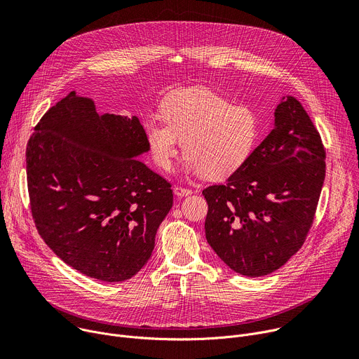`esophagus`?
Listing matches in <instances>:
<instances>
[{
  "label": "esophagus",
  "mask_w": 359,
  "mask_h": 359,
  "mask_svg": "<svg viewBox=\"0 0 359 359\" xmlns=\"http://www.w3.org/2000/svg\"><path fill=\"white\" fill-rule=\"evenodd\" d=\"M173 190H175V195H176V196H179V198L192 195V189L184 187V186H179V184H176V186L173 187Z\"/></svg>",
  "instance_id": "34e87169"
}]
</instances>
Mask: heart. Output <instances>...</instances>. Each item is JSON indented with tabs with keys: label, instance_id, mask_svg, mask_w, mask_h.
<instances>
[{
	"label": "heart",
	"instance_id": "b5f03b06",
	"mask_svg": "<svg viewBox=\"0 0 359 359\" xmlns=\"http://www.w3.org/2000/svg\"><path fill=\"white\" fill-rule=\"evenodd\" d=\"M162 119L146 123L154 163L170 170L182 141L187 169L217 180L235 173L251 156L259 134L257 112L208 88L180 89L161 104Z\"/></svg>",
	"mask_w": 359,
	"mask_h": 359
}]
</instances>
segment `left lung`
I'll use <instances>...</instances> for the list:
<instances>
[{
  "instance_id": "8db88e82",
  "label": "left lung",
  "mask_w": 359,
  "mask_h": 359,
  "mask_svg": "<svg viewBox=\"0 0 359 359\" xmlns=\"http://www.w3.org/2000/svg\"><path fill=\"white\" fill-rule=\"evenodd\" d=\"M274 115V128L240 169L202 192L209 245L248 277L278 270L302 248L326 172L320 134L302 104L289 95Z\"/></svg>"
}]
</instances>
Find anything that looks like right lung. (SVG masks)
Here are the masks:
<instances>
[{"label":"right lung","instance_id":"right-lung-1","mask_svg":"<svg viewBox=\"0 0 359 359\" xmlns=\"http://www.w3.org/2000/svg\"><path fill=\"white\" fill-rule=\"evenodd\" d=\"M146 151L135 115H100L75 92L41 116L26 150L32 217L67 266L108 283L144 267L173 205L172 184L135 158Z\"/></svg>","mask_w":359,"mask_h":359}]
</instances>
